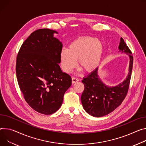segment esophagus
Returning <instances> with one entry per match:
<instances>
[{
	"label": "esophagus",
	"instance_id": "esophagus-1",
	"mask_svg": "<svg viewBox=\"0 0 146 146\" xmlns=\"http://www.w3.org/2000/svg\"><path fill=\"white\" fill-rule=\"evenodd\" d=\"M78 81H79V80H78V79L77 78H76V77H73L72 78V83H76V82H78Z\"/></svg>",
	"mask_w": 146,
	"mask_h": 146
}]
</instances>
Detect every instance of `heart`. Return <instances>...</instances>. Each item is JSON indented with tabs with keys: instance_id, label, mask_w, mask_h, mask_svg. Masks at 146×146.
I'll use <instances>...</instances> for the list:
<instances>
[{
	"instance_id": "1",
	"label": "heart",
	"mask_w": 146,
	"mask_h": 146,
	"mask_svg": "<svg viewBox=\"0 0 146 146\" xmlns=\"http://www.w3.org/2000/svg\"><path fill=\"white\" fill-rule=\"evenodd\" d=\"M103 44L97 38L86 35L78 37L60 53L61 67L66 73H70L77 65L90 72L98 66L103 52Z\"/></svg>"
}]
</instances>
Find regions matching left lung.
<instances>
[{
    "label": "left lung",
    "mask_w": 146,
    "mask_h": 146,
    "mask_svg": "<svg viewBox=\"0 0 146 146\" xmlns=\"http://www.w3.org/2000/svg\"><path fill=\"white\" fill-rule=\"evenodd\" d=\"M119 49L130 56L129 73L123 83L113 87L105 86L98 78V68L82 80L84 85V90L81 96L83 107L88 114L93 116H104L113 111L122 104L128 92L133 57L122 38H121Z\"/></svg>",
    "instance_id": "obj_1"
}]
</instances>
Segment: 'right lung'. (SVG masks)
<instances>
[{
    "instance_id": "1",
    "label": "right lung",
    "mask_w": 146,
    "mask_h": 146,
    "mask_svg": "<svg viewBox=\"0 0 146 146\" xmlns=\"http://www.w3.org/2000/svg\"><path fill=\"white\" fill-rule=\"evenodd\" d=\"M56 31L38 29L22 44L17 56L18 84L25 101L35 111L50 115L61 107L71 77L59 63L62 44L53 35Z\"/></svg>"
}]
</instances>
